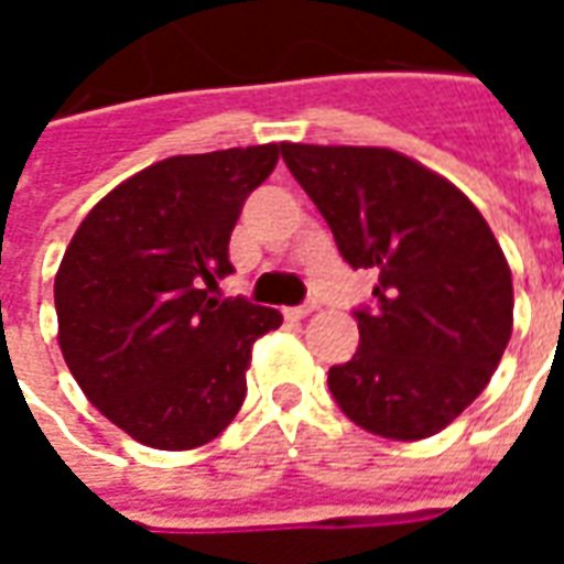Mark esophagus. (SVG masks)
Here are the masks:
<instances>
[{
  "instance_id": "esophagus-1",
  "label": "esophagus",
  "mask_w": 564,
  "mask_h": 564,
  "mask_svg": "<svg viewBox=\"0 0 564 564\" xmlns=\"http://www.w3.org/2000/svg\"><path fill=\"white\" fill-rule=\"evenodd\" d=\"M314 311H317V302H305V305L286 307V317H290V319H305V317H311Z\"/></svg>"
}]
</instances>
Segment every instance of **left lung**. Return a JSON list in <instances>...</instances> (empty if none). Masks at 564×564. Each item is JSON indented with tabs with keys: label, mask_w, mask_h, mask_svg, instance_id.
Masks as SVG:
<instances>
[{
	"label": "left lung",
	"mask_w": 564,
	"mask_h": 564,
	"mask_svg": "<svg viewBox=\"0 0 564 564\" xmlns=\"http://www.w3.org/2000/svg\"><path fill=\"white\" fill-rule=\"evenodd\" d=\"M354 269H378L359 350L329 368L344 414L392 441L437 435L486 390L513 329V283L471 198L390 148L281 144Z\"/></svg>",
	"instance_id": "1"
}]
</instances>
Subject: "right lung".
I'll list each match as a JSON object with an SVG mask.
<instances>
[{"label":"right lung","mask_w":564,"mask_h":564,"mask_svg":"<svg viewBox=\"0 0 564 564\" xmlns=\"http://www.w3.org/2000/svg\"><path fill=\"white\" fill-rule=\"evenodd\" d=\"M278 144L153 162L84 217L54 281L59 350L84 395L129 437L193 449L232 423L250 347L283 323L210 299L232 274L229 235L278 165Z\"/></svg>","instance_id":"add662e5"}]
</instances>
